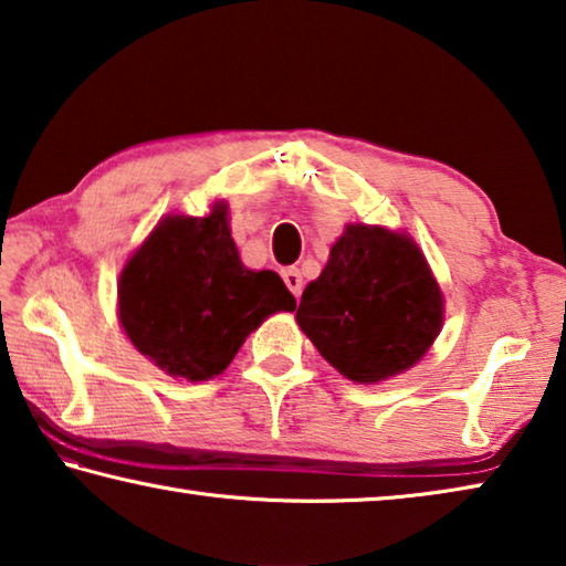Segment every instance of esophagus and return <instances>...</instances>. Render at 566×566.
I'll return each mask as SVG.
<instances>
[{
	"label": "esophagus",
	"mask_w": 566,
	"mask_h": 566,
	"mask_svg": "<svg viewBox=\"0 0 566 566\" xmlns=\"http://www.w3.org/2000/svg\"><path fill=\"white\" fill-rule=\"evenodd\" d=\"M282 280H284L286 286H290V292L296 296V300H300V296H302V286H304L302 272L296 270V266H286V270H282Z\"/></svg>",
	"instance_id": "esophagus-1"
}]
</instances>
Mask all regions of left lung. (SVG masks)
<instances>
[{
  "label": "left lung",
  "mask_w": 566,
  "mask_h": 566,
  "mask_svg": "<svg viewBox=\"0 0 566 566\" xmlns=\"http://www.w3.org/2000/svg\"><path fill=\"white\" fill-rule=\"evenodd\" d=\"M296 322L344 377L375 385L417 364L442 329V292L407 234L349 224Z\"/></svg>",
  "instance_id": "1"
}]
</instances>
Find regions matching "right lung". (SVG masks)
Wrapping results in <instances>:
<instances>
[{
  "mask_svg": "<svg viewBox=\"0 0 566 566\" xmlns=\"http://www.w3.org/2000/svg\"><path fill=\"white\" fill-rule=\"evenodd\" d=\"M294 306L280 274L239 260L227 205L209 217H167L119 280V319L134 347L189 381L224 371L249 332Z\"/></svg>",
  "mask_w": 566,
  "mask_h": 566,
  "instance_id": "add662e5",
  "label": "right lung"
}]
</instances>
